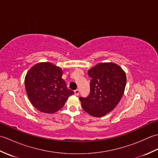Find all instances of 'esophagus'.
<instances>
[{
	"label": "esophagus",
	"mask_w": 158,
	"mask_h": 158,
	"mask_svg": "<svg viewBox=\"0 0 158 158\" xmlns=\"http://www.w3.org/2000/svg\"><path fill=\"white\" fill-rule=\"evenodd\" d=\"M74 92H75V94L76 96H79V90L78 89L75 90V91H74Z\"/></svg>",
	"instance_id": "1"
}]
</instances>
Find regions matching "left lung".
Returning <instances> with one entry per match:
<instances>
[{"label":"left lung","mask_w":158,"mask_h":158,"mask_svg":"<svg viewBox=\"0 0 158 158\" xmlns=\"http://www.w3.org/2000/svg\"><path fill=\"white\" fill-rule=\"evenodd\" d=\"M91 77L90 93L79 98L83 110L100 117L115 108L122 98L126 85V75L115 63H98L88 71Z\"/></svg>","instance_id":"1"}]
</instances>
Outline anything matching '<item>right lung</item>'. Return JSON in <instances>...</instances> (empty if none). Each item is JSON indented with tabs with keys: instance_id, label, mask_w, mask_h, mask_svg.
<instances>
[{
	"instance_id": "obj_1",
	"label": "right lung",
	"mask_w": 158,
	"mask_h": 158,
	"mask_svg": "<svg viewBox=\"0 0 158 158\" xmlns=\"http://www.w3.org/2000/svg\"><path fill=\"white\" fill-rule=\"evenodd\" d=\"M62 74V69L51 62L36 64L26 73V93L32 105L39 111L56 113L74 94L66 88Z\"/></svg>"
}]
</instances>
